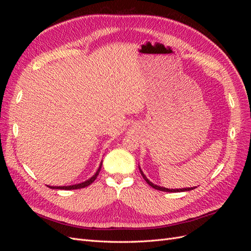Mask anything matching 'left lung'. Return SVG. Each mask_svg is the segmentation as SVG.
Listing matches in <instances>:
<instances>
[{
    "mask_svg": "<svg viewBox=\"0 0 251 251\" xmlns=\"http://www.w3.org/2000/svg\"><path fill=\"white\" fill-rule=\"evenodd\" d=\"M140 173H141V175H142V177H143V179L147 181V183L149 184V185H151V187L153 188H155V189H158V191H161V192H168V193H178V192H186V191H192V189H194V188H196V187H188V188H179V189H170V188H165V187H161V186H158V185H155V184H153L151 183V182L144 176V174L142 173V171L140 170Z\"/></svg>",
    "mask_w": 251,
    "mask_h": 251,
    "instance_id": "1",
    "label": "left lung"
}]
</instances>
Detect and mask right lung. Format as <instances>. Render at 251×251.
<instances>
[{"label": "right lung", "mask_w": 251, "mask_h": 251, "mask_svg": "<svg viewBox=\"0 0 251 251\" xmlns=\"http://www.w3.org/2000/svg\"><path fill=\"white\" fill-rule=\"evenodd\" d=\"M100 169H101V163H100V169L97 170V172L95 173L94 176H93V177H91L89 180H87V181H85V182H82V183L75 184V185H70V186H48V187L53 188V189H65V191H70V189H78V188H83V187H86V186L90 185L91 183H93L94 180L97 178L98 174H100Z\"/></svg>", "instance_id": "right-lung-1"}]
</instances>
